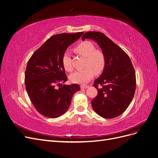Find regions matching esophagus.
<instances>
[{
    "label": "esophagus",
    "instance_id": "esophagus-1",
    "mask_svg": "<svg viewBox=\"0 0 158 158\" xmlns=\"http://www.w3.org/2000/svg\"><path fill=\"white\" fill-rule=\"evenodd\" d=\"M80 87H81V89H86V88L89 87V85H81V86H80Z\"/></svg>",
    "mask_w": 158,
    "mask_h": 158
}]
</instances>
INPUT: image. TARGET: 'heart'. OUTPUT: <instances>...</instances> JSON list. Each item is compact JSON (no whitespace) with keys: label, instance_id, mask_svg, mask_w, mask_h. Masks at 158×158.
<instances>
[{"label":"heart","instance_id":"obj_1","mask_svg":"<svg viewBox=\"0 0 158 158\" xmlns=\"http://www.w3.org/2000/svg\"><path fill=\"white\" fill-rule=\"evenodd\" d=\"M75 50L80 54L86 57L84 64L85 68L72 73L69 76V80L74 84H84L93 78L94 73L99 74L103 71L106 65L105 55L101 50H97L94 44L90 41L80 43ZM62 64L66 71H73L70 54L67 51L63 54Z\"/></svg>","mask_w":158,"mask_h":158}]
</instances>
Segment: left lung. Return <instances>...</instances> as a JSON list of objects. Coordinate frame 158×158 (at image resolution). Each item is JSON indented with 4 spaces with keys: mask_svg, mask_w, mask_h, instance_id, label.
<instances>
[{
    "mask_svg": "<svg viewBox=\"0 0 158 158\" xmlns=\"http://www.w3.org/2000/svg\"><path fill=\"white\" fill-rule=\"evenodd\" d=\"M85 39L96 41L106 58L103 72L94 82L98 94L91 101L93 108L105 118L118 117L127 109L134 96V68L127 54L103 33L87 31L81 36V40ZM98 84L102 87L98 88Z\"/></svg>",
    "mask_w": 158,
    "mask_h": 158,
    "instance_id": "obj_1",
    "label": "left lung"
}]
</instances>
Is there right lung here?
Returning <instances> with one entry per match:
<instances>
[{"label": "right lung", "instance_id": "1", "mask_svg": "<svg viewBox=\"0 0 158 158\" xmlns=\"http://www.w3.org/2000/svg\"><path fill=\"white\" fill-rule=\"evenodd\" d=\"M83 33H63L52 36L28 62L24 74L26 89L35 108L43 116L57 118L64 114L70 106L73 95L80 90L77 84H65L58 89L55 88V84L67 81L62 64L63 54Z\"/></svg>", "mask_w": 158, "mask_h": 158}]
</instances>
